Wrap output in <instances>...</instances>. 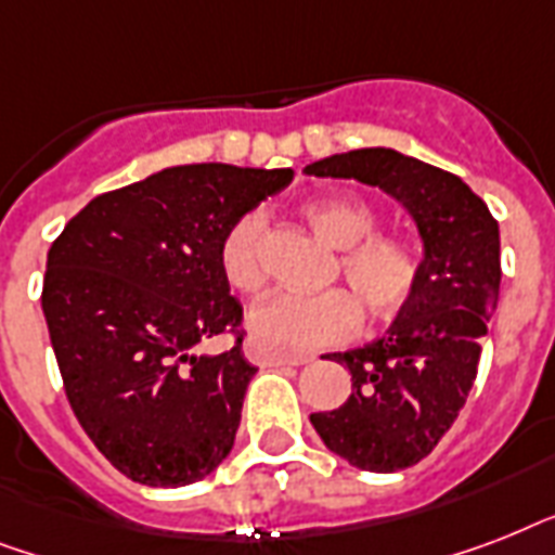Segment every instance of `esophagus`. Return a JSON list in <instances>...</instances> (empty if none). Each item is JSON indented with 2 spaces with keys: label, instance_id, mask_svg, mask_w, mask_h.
<instances>
[{
  "label": "esophagus",
  "instance_id": "34e87169",
  "mask_svg": "<svg viewBox=\"0 0 555 555\" xmlns=\"http://www.w3.org/2000/svg\"><path fill=\"white\" fill-rule=\"evenodd\" d=\"M244 354L256 365H305L311 363V354H291V351H276V348L264 346L259 339H247L244 343Z\"/></svg>",
  "mask_w": 555,
  "mask_h": 555
}]
</instances>
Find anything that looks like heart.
I'll list each match as a JSON object with an SVG mask.
<instances>
[{
	"instance_id": "obj_1",
	"label": "heart",
	"mask_w": 555,
	"mask_h": 555,
	"mask_svg": "<svg viewBox=\"0 0 555 555\" xmlns=\"http://www.w3.org/2000/svg\"><path fill=\"white\" fill-rule=\"evenodd\" d=\"M302 216L322 242L343 250L339 276L346 279L354 296L346 291H276L264 296L247 317V328L253 339L276 351H313L348 337L360 322L358 301L369 317H391L409 302L421 276V261L409 244L391 235H374L377 212L369 201L357 195H325L308 201ZM261 233L264 218L253 209L235 218L221 235L218 268L227 285L238 294H256L264 285Z\"/></svg>"
}]
</instances>
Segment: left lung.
<instances>
[{
	"label": "left lung",
	"instance_id": "1",
	"mask_svg": "<svg viewBox=\"0 0 555 555\" xmlns=\"http://www.w3.org/2000/svg\"><path fill=\"white\" fill-rule=\"evenodd\" d=\"M305 176L379 186L421 235L414 294L383 337L331 354L351 371V395L334 412L311 414L334 455L365 473H397L438 447L473 388L499 305V221L457 176L386 146L331 155Z\"/></svg>",
	"mask_w": 555,
	"mask_h": 555
}]
</instances>
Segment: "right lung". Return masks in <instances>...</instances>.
Returning a JSON list of instances; mask_svg holds the SVG:
<instances>
[{"mask_svg":"<svg viewBox=\"0 0 555 555\" xmlns=\"http://www.w3.org/2000/svg\"><path fill=\"white\" fill-rule=\"evenodd\" d=\"M291 169L186 164L91 198L48 250L42 313L65 395L91 443L146 487L207 478L233 449L256 365L218 268L235 218L291 184Z\"/></svg>","mask_w":555,"mask_h":555,"instance_id":"obj_1","label":"right lung"}]
</instances>
